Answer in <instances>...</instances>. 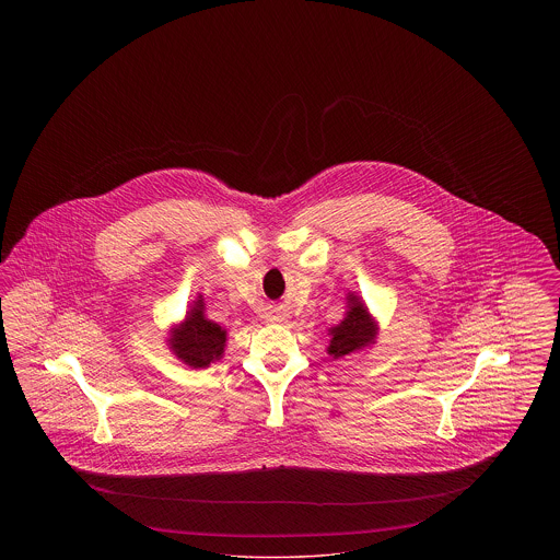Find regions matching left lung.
Instances as JSON below:
<instances>
[{"label":"left lung","instance_id":"1","mask_svg":"<svg viewBox=\"0 0 560 560\" xmlns=\"http://www.w3.org/2000/svg\"><path fill=\"white\" fill-rule=\"evenodd\" d=\"M348 313L345 320L331 329V342L327 352L338 357H347L354 350L372 345L375 338V325L365 308V304L357 295H348Z\"/></svg>","mask_w":560,"mask_h":560}]
</instances>
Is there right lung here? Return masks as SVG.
I'll use <instances>...</instances> for the list:
<instances>
[{"label":"right lung","instance_id":"1","mask_svg":"<svg viewBox=\"0 0 560 560\" xmlns=\"http://www.w3.org/2000/svg\"><path fill=\"white\" fill-rule=\"evenodd\" d=\"M226 331L203 317V302L197 300L187 320L174 331L170 345L178 359L192 368H208L224 352Z\"/></svg>","mask_w":560,"mask_h":560}]
</instances>
